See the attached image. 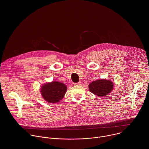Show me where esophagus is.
<instances>
[{"label": "esophagus", "instance_id": "obj_1", "mask_svg": "<svg viewBox=\"0 0 149 149\" xmlns=\"http://www.w3.org/2000/svg\"><path fill=\"white\" fill-rule=\"evenodd\" d=\"M81 82H76V83H74V86H79V85H81Z\"/></svg>", "mask_w": 149, "mask_h": 149}]
</instances>
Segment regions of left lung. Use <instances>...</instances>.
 Wrapping results in <instances>:
<instances>
[{
    "mask_svg": "<svg viewBox=\"0 0 149 149\" xmlns=\"http://www.w3.org/2000/svg\"><path fill=\"white\" fill-rule=\"evenodd\" d=\"M113 88V82L109 80L100 79L89 84V90L91 93L100 97L107 95L112 91Z\"/></svg>",
    "mask_w": 149,
    "mask_h": 149,
    "instance_id": "1",
    "label": "left lung"
}]
</instances>
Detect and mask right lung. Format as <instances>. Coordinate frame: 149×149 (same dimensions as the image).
<instances>
[{
  "instance_id": "obj_1",
  "label": "right lung",
  "mask_w": 149,
  "mask_h": 149,
  "mask_svg": "<svg viewBox=\"0 0 149 149\" xmlns=\"http://www.w3.org/2000/svg\"><path fill=\"white\" fill-rule=\"evenodd\" d=\"M67 90L64 84L59 82H52L44 85L41 89L44 98L49 102H57L62 100Z\"/></svg>"
}]
</instances>
